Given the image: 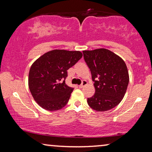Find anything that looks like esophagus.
Wrapping results in <instances>:
<instances>
[{
	"label": "esophagus",
	"mask_w": 152,
	"mask_h": 152,
	"mask_svg": "<svg viewBox=\"0 0 152 152\" xmlns=\"http://www.w3.org/2000/svg\"><path fill=\"white\" fill-rule=\"evenodd\" d=\"M87 84H88V83H87L86 80H83L82 83L80 84V86H79V88H83V87H84V86H86Z\"/></svg>",
	"instance_id": "1"
}]
</instances>
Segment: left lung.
Instances as JSON below:
<instances>
[{
	"instance_id": "1",
	"label": "left lung",
	"mask_w": 152,
	"mask_h": 152,
	"mask_svg": "<svg viewBox=\"0 0 152 152\" xmlns=\"http://www.w3.org/2000/svg\"><path fill=\"white\" fill-rule=\"evenodd\" d=\"M83 53L94 82L95 93L88 98V105L99 112L115 108L124 98L129 82L124 61L106 48L83 50Z\"/></svg>"
}]
</instances>
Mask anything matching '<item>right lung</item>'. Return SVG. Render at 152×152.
Instances as JSON below:
<instances>
[{"mask_svg": "<svg viewBox=\"0 0 152 152\" xmlns=\"http://www.w3.org/2000/svg\"><path fill=\"white\" fill-rule=\"evenodd\" d=\"M82 56L80 51L56 49L44 53L32 64L28 86L42 108L56 111L66 106L74 90L65 83L67 70Z\"/></svg>", "mask_w": 152, "mask_h": 152, "instance_id": "add662e5", "label": "right lung"}]
</instances>
